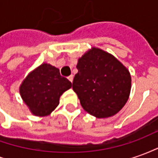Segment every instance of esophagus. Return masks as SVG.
<instances>
[{
  "mask_svg": "<svg viewBox=\"0 0 158 158\" xmlns=\"http://www.w3.org/2000/svg\"><path fill=\"white\" fill-rule=\"evenodd\" d=\"M68 79H69V81H70V82L72 83L73 82V75H70L69 77V78H68Z\"/></svg>",
  "mask_w": 158,
  "mask_h": 158,
  "instance_id": "esophagus-1",
  "label": "esophagus"
}]
</instances>
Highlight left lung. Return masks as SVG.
I'll return each mask as SVG.
<instances>
[{"label":"left lung","mask_w":158,"mask_h":158,"mask_svg":"<svg viewBox=\"0 0 158 158\" xmlns=\"http://www.w3.org/2000/svg\"><path fill=\"white\" fill-rule=\"evenodd\" d=\"M73 89L84 109L102 118L113 116L129 99V70L107 52L93 47L78 60Z\"/></svg>","instance_id":"8db88e82"}]
</instances>
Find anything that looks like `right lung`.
I'll return each mask as SVG.
<instances>
[{
	"mask_svg": "<svg viewBox=\"0 0 158 158\" xmlns=\"http://www.w3.org/2000/svg\"><path fill=\"white\" fill-rule=\"evenodd\" d=\"M71 86V82L61 76L58 69L43 63L26 77L19 92L34 115L44 117L58 106L60 96Z\"/></svg>",
	"mask_w": 158,
	"mask_h": 158,
	"instance_id": "add662e5",
	"label": "right lung"
}]
</instances>
